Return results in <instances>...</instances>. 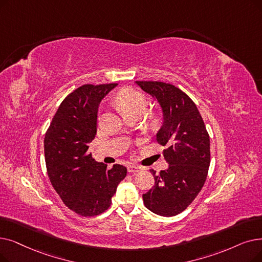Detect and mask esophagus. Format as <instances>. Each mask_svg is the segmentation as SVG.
Listing matches in <instances>:
<instances>
[{"label": "esophagus", "mask_w": 262, "mask_h": 262, "mask_svg": "<svg viewBox=\"0 0 262 262\" xmlns=\"http://www.w3.org/2000/svg\"><path fill=\"white\" fill-rule=\"evenodd\" d=\"M127 170H128L129 173H137V172L141 171V167L136 166V165H129L127 167Z\"/></svg>", "instance_id": "34e87169"}]
</instances>
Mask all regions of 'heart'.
Wrapping results in <instances>:
<instances>
[{
    "label": "heart",
    "mask_w": 262,
    "mask_h": 262,
    "mask_svg": "<svg viewBox=\"0 0 262 262\" xmlns=\"http://www.w3.org/2000/svg\"><path fill=\"white\" fill-rule=\"evenodd\" d=\"M117 104L125 116L132 112L142 113L146 107V98L138 91L123 90L117 97Z\"/></svg>",
    "instance_id": "heart-1"
}]
</instances>
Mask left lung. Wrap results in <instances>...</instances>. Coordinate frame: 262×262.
Segmentation results:
<instances>
[{
  "label": "left lung",
  "instance_id": "8db88e82",
  "mask_svg": "<svg viewBox=\"0 0 262 262\" xmlns=\"http://www.w3.org/2000/svg\"><path fill=\"white\" fill-rule=\"evenodd\" d=\"M161 107L163 124L156 140L167 145L168 168L156 174L155 185L142 195L145 208L174 216L192 202L206 182L210 167V137L197 106L183 91L165 82L136 81Z\"/></svg>",
  "mask_w": 262,
  "mask_h": 262
}]
</instances>
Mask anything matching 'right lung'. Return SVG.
I'll return each instance as SVG.
<instances>
[{
	"mask_svg": "<svg viewBox=\"0 0 262 262\" xmlns=\"http://www.w3.org/2000/svg\"><path fill=\"white\" fill-rule=\"evenodd\" d=\"M118 83L84 84L62 101L45 136V161L55 191L72 211L95 216L111 204L126 167L111 169L89 152L97 132L100 101Z\"/></svg>",
	"mask_w": 262,
	"mask_h": 262,
	"instance_id": "1",
	"label": "right lung"
}]
</instances>
